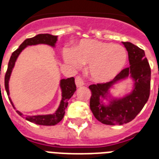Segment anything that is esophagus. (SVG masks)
I'll return each mask as SVG.
<instances>
[{
	"mask_svg": "<svg viewBox=\"0 0 159 159\" xmlns=\"http://www.w3.org/2000/svg\"><path fill=\"white\" fill-rule=\"evenodd\" d=\"M75 82H76V86H77V87H82L83 85H84V82H83V80H82L80 77H76V79H75Z\"/></svg>",
	"mask_w": 159,
	"mask_h": 159,
	"instance_id": "34e87169",
	"label": "esophagus"
}]
</instances>
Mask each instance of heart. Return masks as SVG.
<instances>
[{"instance_id":"b5f03b06","label":"heart","mask_w":159,"mask_h":159,"mask_svg":"<svg viewBox=\"0 0 159 159\" xmlns=\"http://www.w3.org/2000/svg\"><path fill=\"white\" fill-rule=\"evenodd\" d=\"M63 59L73 67L87 64V75L95 82L111 81L124 69L128 54L125 48L95 39H82L73 49L63 51Z\"/></svg>"}]
</instances>
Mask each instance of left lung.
Wrapping results in <instances>:
<instances>
[{
  "instance_id": "left-lung-1",
  "label": "left lung",
  "mask_w": 159,
  "mask_h": 159,
  "mask_svg": "<svg viewBox=\"0 0 159 159\" xmlns=\"http://www.w3.org/2000/svg\"><path fill=\"white\" fill-rule=\"evenodd\" d=\"M122 43L128 52L129 67L111 82L89 87L90 108L95 118L109 125H123L134 120L148 102L150 92L151 70L144 51L129 42ZM128 79L132 82L131 91L120 97L113 96L111 89Z\"/></svg>"
}]
</instances>
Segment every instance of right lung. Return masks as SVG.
Masks as SVG:
<instances>
[{
  "label": "right lung",
  "mask_w": 159,
  "mask_h": 159,
  "mask_svg": "<svg viewBox=\"0 0 159 159\" xmlns=\"http://www.w3.org/2000/svg\"><path fill=\"white\" fill-rule=\"evenodd\" d=\"M57 41V36L52 35L49 34H40L38 35L34 36L33 38L27 39L24 41L23 43H21L19 48H17L13 53L11 55L10 61L8 63V67H7V71H6V76H5V87H6V91L8 95L9 100L11 102V105L13 106L15 110H16L15 106H14L13 102L11 101V97H10V91H9V81L11 78V72L13 71V68L15 67L16 62L17 58H18L19 55L20 54L22 51L28 46L31 45H38V44H46L55 48L56 47V43ZM60 89L62 92V99L60 101L59 106L57 109L55 111L54 113L53 114H48V115H36V116H28L25 117V120L28 121H30L32 123H34L36 125H54L59 123L60 121L62 120L65 114V109L67 108V105H68V101L70 98L73 96L74 92L77 90L76 85H75V79L74 77H70L67 79H61L59 82ZM16 112L20 115V116H23V114L21 113L20 111L16 110Z\"/></svg>",
  "instance_id": "right-lung-1"
}]
</instances>
